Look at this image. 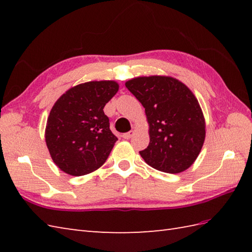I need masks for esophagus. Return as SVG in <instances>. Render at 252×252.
<instances>
[{
    "instance_id": "1",
    "label": "esophagus",
    "mask_w": 252,
    "mask_h": 252,
    "mask_svg": "<svg viewBox=\"0 0 252 252\" xmlns=\"http://www.w3.org/2000/svg\"><path fill=\"white\" fill-rule=\"evenodd\" d=\"M134 131H133V130H131L130 132H127V133H125V134H123L122 135V137L123 138H125V140H129V138H131L133 135H134Z\"/></svg>"
}]
</instances>
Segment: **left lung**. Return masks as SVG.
Listing matches in <instances>:
<instances>
[{
    "mask_svg": "<svg viewBox=\"0 0 252 252\" xmlns=\"http://www.w3.org/2000/svg\"><path fill=\"white\" fill-rule=\"evenodd\" d=\"M145 108L149 145L140 152L145 162L167 173L189 169L206 137V122L195 95L172 77H138L126 82Z\"/></svg>",
    "mask_w": 252,
    "mask_h": 252,
    "instance_id": "obj_1",
    "label": "left lung"
}]
</instances>
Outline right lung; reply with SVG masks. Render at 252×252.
Segmentation results:
<instances>
[{
  "label": "right lung",
  "instance_id": "obj_1",
  "mask_svg": "<svg viewBox=\"0 0 252 252\" xmlns=\"http://www.w3.org/2000/svg\"><path fill=\"white\" fill-rule=\"evenodd\" d=\"M118 90L115 81L85 82L69 89L53 106L45 142L63 172L81 176L105 163L118 138L110 131L104 107Z\"/></svg>",
  "mask_w": 252,
  "mask_h": 252
}]
</instances>
